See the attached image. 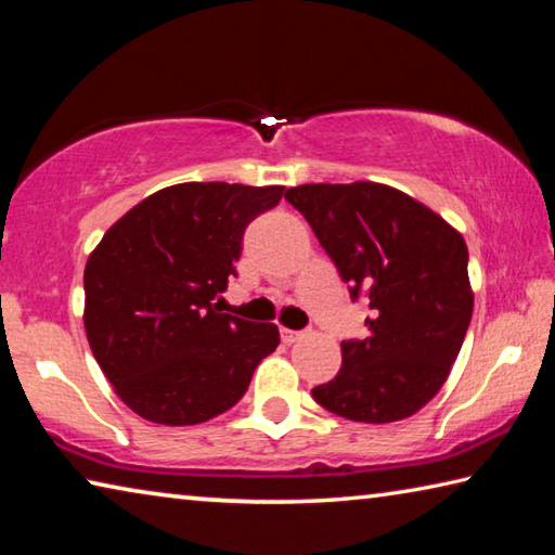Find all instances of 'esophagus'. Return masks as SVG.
<instances>
[{
    "instance_id": "obj_1",
    "label": "esophagus",
    "mask_w": 555,
    "mask_h": 555,
    "mask_svg": "<svg viewBox=\"0 0 555 555\" xmlns=\"http://www.w3.org/2000/svg\"><path fill=\"white\" fill-rule=\"evenodd\" d=\"M298 337H304V333H300V331H288V327H281V340H284L286 345L296 343Z\"/></svg>"
}]
</instances>
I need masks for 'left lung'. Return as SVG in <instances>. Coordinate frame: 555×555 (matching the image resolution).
I'll list each match as a JSON object with an SVG mask.
<instances>
[{"label":"left lung","mask_w":555,"mask_h":555,"mask_svg":"<svg viewBox=\"0 0 555 555\" xmlns=\"http://www.w3.org/2000/svg\"><path fill=\"white\" fill-rule=\"evenodd\" d=\"M286 201L370 306V337L340 345L343 367L313 399L360 424L413 416L446 384L473 318L463 234L384 183H308Z\"/></svg>","instance_id":"1"}]
</instances>
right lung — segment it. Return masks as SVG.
I'll list each match as a JSON object with an SVG mask.
<instances>
[{
    "label": "right lung",
    "mask_w": 555,
    "mask_h": 555,
    "mask_svg": "<svg viewBox=\"0 0 555 555\" xmlns=\"http://www.w3.org/2000/svg\"><path fill=\"white\" fill-rule=\"evenodd\" d=\"M284 185L178 183L112 224L86 264V333L117 397L162 426L237 403L279 327L222 313L247 224Z\"/></svg>",
    "instance_id": "obj_1"
}]
</instances>
